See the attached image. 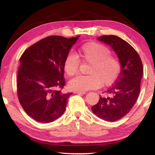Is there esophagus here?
<instances>
[{
    "mask_svg": "<svg viewBox=\"0 0 155 155\" xmlns=\"http://www.w3.org/2000/svg\"><path fill=\"white\" fill-rule=\"evenodd\" d=\"M74 94H86L85 91H74Z\"/></svg>",
    "mask_w": 155,
    "mask_h": 155,
    "instance_id": "1",
    "label": "esophagus"
}]
</instances>
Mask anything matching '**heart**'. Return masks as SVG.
<instances>
[{
	"label": "heart",
	"mask_w": 155,
	"mask_h": 155,
	"mask_svg": "<svg viewBox=\"0 0 155 155\" xmlns=\"http://www.w3.org/2000/svg\"><path fill=\"white\" fill-rule=\"evenodd\" d=\"M108 47L97 42L84 44L78 51V57L84 64H90L87 73L72 78L69 87L72 90L85 91L99 87L103 84L109 85L114 83L121 72L122 65L118 57L111 54ZM77 56L68 54L64 62V69L68 76H74L79 70L81 61Z\"/></svg>",
	"instance_id": "b5f03b06"
}]
</instances>
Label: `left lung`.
Instances as JSON below:
<instances>
[{
  "instance_id": "8db88e82",
  "label": "left lung",
  "mask_w": 155,
  "mask_h": 155,
  "mask_svg": "<svg viewBox=\"0 0 155 155\" xmlns=\"http://www.w3.org/2000/svg\"><path fill=\"white\" fill-rule=\"evenodd\" d=\"M98 40L112 47L121 62L122 70L114 85L105 91L109 96H101L98 103L91 107V111L103 120L115 122L127 115L137 101L143 65L137 52L119 37L103 35Z\"/></svg>"
}]
</instances>
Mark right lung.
I'll list each match as a JSON object with an SVG mask.
<instances>
[{"label":"right lung","instance_id":"obj_1","mask_svg":"<svg viewBox=\"0 0 155 155\" xmlns=\"http://www.w3.org/2000/svg\"><path fill=\"white\" fill-rule=\"evenodd\" d=\"M78 38L46 37L21 55L18 98L25 111L36 121L52 122L64 114L72 94L61 92L65 85L64 62Z\"/></svg>","mask_w":155,"mask_h":155}]
</instances>
